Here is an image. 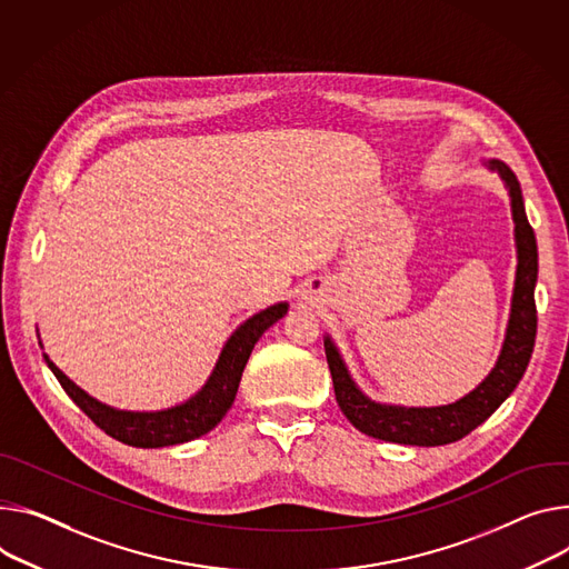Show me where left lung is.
Instances as JSON below:
<instances>
[{
  "mask_svg": "<svg viewBox=\"0 0 569 569\" xmlns=\"http://www.w3.org/2000/svg\"><path fill=\"white\" fill-rule=\"evenodd\" d=\"M486 168L497 172L510 197V213L515 222V249H518V270L510 299V316L497 363L490 375L465 397L445 406H395L370 399L351 379L345 360L331 340L325 336L327 363L333 379L336 401L345 418L366 436L397 445L438 447L449 445L475 431L506 401L520 383L536 345V281H538V244L527 220L525 199L518 177L497 159L486 161Z\"/></svg>",
  "mask_w": 569,
  "mask_h": 569,
  "instance_id": "left-lung-1",
  "label": "left lung"
}]
</instances>
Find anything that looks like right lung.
<instances>
[{
    "label": "right lung",
    "instance_id": "add662e5",
    "mask_svg": "<svg viewBox=\"0 0 569 569\" xmlns=\"http://www.w3.org/2000/svg\"><path fill=\"white\" fill-rule=\"evenodd\" d=\"M286 313L288 301H279L274 306H268L266 311L244 320L224 342L218 356V363L211 377L201 386V390H197L190 399L163 410H120L109 403H101L99 399L90 397L83 388H79L72 379H68L54 366V360H49L47 353L42 356L47 368L54 372L68 397L101 431H107L111 438L131 447L159 449L194 440L220 425V420L227 416V410L236 399L240 377L253 345Z\"/></svg>",
    "mask_w": 569,
    "mask_h": 569
}]
</instances>
